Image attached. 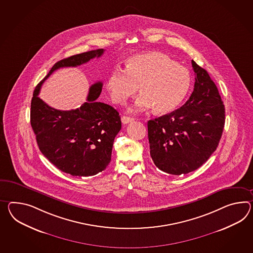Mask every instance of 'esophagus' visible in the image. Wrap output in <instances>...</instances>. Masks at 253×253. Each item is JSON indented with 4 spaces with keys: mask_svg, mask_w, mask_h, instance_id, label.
Wrapping results in <instances>:
<instances>
[{
    "mask_svg": "<svg viewBox=\"0 0 253 253\" xmlns=\"http://www.w3.org/2000/svg\"><path fill=\"white\" fill-rule=\"evenodd\" d=\"M133 121H134V118L128 117V116H123L122 117V122L124 124H129V123H131Z\"/></svg>",
    "mask_w": 253,
    "mask_h": 253,
    "instance_id": "34e87169",
    "label": "esophagus"
}]
</instances>
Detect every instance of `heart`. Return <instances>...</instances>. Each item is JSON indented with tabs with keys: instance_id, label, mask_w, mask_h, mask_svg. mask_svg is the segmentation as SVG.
I'll use <instances>...</instances> for the list:
<instances>
[{
	"instance_id": "heart-1",
	"label": "heart",
	"mask_w": 253,
	"mask_h": 253,
	"mask_svg": "<svg viewBox=\"0 0 253 253\" xmlns=\"http://www.w3.org/2000/svg\"><path fill=\"white\" fill-rule=\"evenodd\" d=\"M190 86L189 70L170 56L157 52L130 56L126 62L125 70H111L106 81L107 90L114 103L125 104L140 86L142 94L129 111L154 107L157 113H167L177 108Z\"/></svg>"
}]
</instances>
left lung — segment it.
<instances>
[{"instance_id": "obj_1", "label": "left lung", "mask_w": 253, "mask_h": 253, "mask_svg": "<svg viewBox=\"0 0 253 253\" xmlns=\"http://www.w3.org/2000/svg\"><path fill=\"white\" fill-rule=\"evenodd\" d=\"M196 75L190 98L169 114L150 120V154L163 172L180 175L197 170L216 151L225 124V107L207 70L192 60Z\"/></svg>"}]
</instances>
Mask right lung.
<instances>
[{"label":"right lung","mask_w":253,"mask_h":253,"mask_svg":"<svg viewBox=\"0 0 253 253\" xmlns=\"http://www.w3.org/2000/svg\"><path fill=\"white\" fill-rule=\"evenodd\" d=\"M103 53L104 49L91 50L56 62L36 86L32 98L30 122L38 147L50 163L73 176H92L106 169L114 139L122 129L119 112L96 100L102 90L101 81L89 87L86 102L71 111L51 108L38 95L56 69L81 66Z\"/></svg>","instance_id":"add662e5"}]
</instances>
